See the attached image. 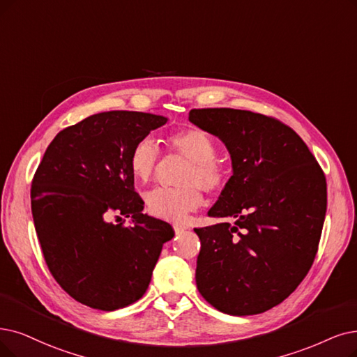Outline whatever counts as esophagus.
Returning a JSON list of instances; mask_svg holds the SVG:
<instances>
[{"label": "esophagus", "instance_id": "obj_1", "mask_svg": "<svg viewBox=\"0 0 357 357\" xmlns=\"http://www.w3.org/2000/svg\"><path fill=\"white\" fill-rule=\"evenodd\" d=\"M174 231H176V234H181V233H184V231H186L188 230V224H183V222H176L174 225Z\"/></svg>", "mask_w": 357, "mask_h": 357}]
</instances>
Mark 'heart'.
Instances as JSON below:
<instances>
[{"instance_id": "b5f03b06", "label": "heart", "mask_w": 357, "mask_h": 357, "mask_svg": "<svg viewBox=\"0 0 357 357\" xmlns=\"http://www.w3.org/2000/svg\"><path fill=\"white\" fill-rule=\"evenodd\" d=\"M168 146L181 153L192 162L183 177V184L189 188L168 189L155 188L145 196V204L153 217L171 221H183L192 211L204 204V197L197 190L213 193L224 183V171L217 162V144L208 133L199 129H189L171 135ZM160 161L158 145L151 137L140 139L129 156V167L136 180L145 183L151 180Z\"/></svg>"}]
</instances>
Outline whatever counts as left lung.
<instances>
[{
    "mask_svg": "<svg viewBox=\"0 0 357 357\" xmlns=\"http://www.w3.org/2000/svg\"><path fill=\"white\" fill-rule=\"evenodd\" d=\"M189 121L222 142L233 169L208 211L224 222L195 228L197 290L228 315L262 313L297 289L315 259L325 176L301 136L262 114L204 108Z\"/></svg>",
    "mask_w": 357,
    "mask_h": 357,
    "instance_id": "obj_1",
    "label": "left lung"
}]
</instances>
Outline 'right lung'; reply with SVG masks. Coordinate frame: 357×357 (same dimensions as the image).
Segmentation results:
<instances>
[{"mask_svg": "<svg viewBox=\"0 0 357 357\" xmlns=\"http://www.w3.org/2000/svg\"><path fill=\"white\" fill-rule=\"evenodd\" d=\"M167 121L137 111L93 114L56 135L36 169L31 201L42 253L61 289L89 307L139 301L174 237L168 222L142 212L129 167L133 146ZM112 215L132 225H114Z\"/></svg>", "mask_w": 357, "mask_h": 357, "instance_id": "add662e5", "label": "right lung"}]
</instances>
